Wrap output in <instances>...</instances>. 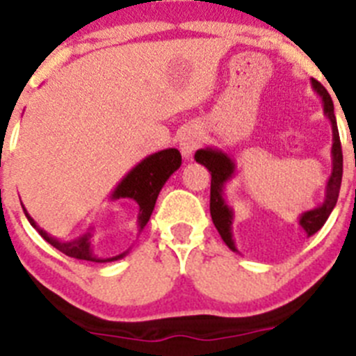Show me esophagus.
<instances>
[{
	"label": "esophagus",
	"mask_w": 356,
	"mask_h": 356,
	"mask_svg": "<svg viewBox=\"0 0 356 356\" xmlns=\"http://www.w3.org/2000/svg\"><path fill=\"white\" fill-rule=\"evenodd\" d=\"M200 142H202L200 131L193 129V127L186 129L184 133L181 134V138H179V149H181L182 156H184L186 159H190L191 154L197 150V147L200 145Z\"/></svg>",
	"instance_id": "1"
}]
</instances>
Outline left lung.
<instances>
[{"instance_id":"obj_1","label":"left lung","mask_w":356,"mask_h":356,"mask_svg":"<svg viewBox=\"0 0 356 356\" xmlns=\"http://www.w3.org/2000/svg\"><path fill=\"white\" fill-rule=\"evenodd\" d=\"M314 92L321 97L323 101V111H325L326 118L332 124V174H330L328 181H326L325 198L318 207H314L310 211H303L298 216V223L305 230L307 236L318 232L325 222L328 220L330 213L334 211L335 204H337L339 191H341V181H342V149H341V138H339L337 120H335L334 113V102L332 97L326 92L325 86L319 81L312 79ZM195 161L200 163L211 172V218H213L214 227L218 229L225 245L229 246L232 252H238L236 243L232 239V222H234V209L227 204L225 200V184L230 179L236 175V163L225 154L223 150L214 149V147H206V149H198L195 152Z\"/></svg>"}]
</instances>
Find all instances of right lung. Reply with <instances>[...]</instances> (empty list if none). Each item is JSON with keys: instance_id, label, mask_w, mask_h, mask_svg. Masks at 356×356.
I'll return each instance as SVG.
<instances>
[{"instance_id": "add662e5", "label": "right lung", "mask_w": 356, "mask_h": 356, "mask_svg": "<svg viewBox=\"0 0 356 356\" xmlns=\"http://www.w3.org/2000/svg\"><path fill=\"white\" fill-rule=\"evenodd\" d=\"M181 163L182 158L181 152H179L177 149L159 150V152L147 156V158L142 159L136 166H133V168L127 172L126 177L118 182L117 188L113 190V193H111L110 197L111 200L131 198V200H134L138 204V220H136V223H138V232H142L143 227H145L147 222L150 220V214L154 211L156 200H158V195L159 191H161V188L165 186V182L170 179V175L181 166ZM22 211L26 214L28 222L31 223V227L37 229L38 234H40L51 246H54V248L60 250L62 254L69 255V257L92 262H111L126 257L127 252L108 259L97 257V255L94 254V248H92V236H94L92 232H94V227H90L88 232H85L83 236H79V238L70 239V241H60V239L53 238L51 234H47L46 230L38 227V223L30 216L26 207L22 206Z\"/></svg>"}]
</instances>
